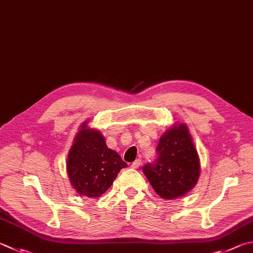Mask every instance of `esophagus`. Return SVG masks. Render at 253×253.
<instances>
[{"label":"esophagus","instance_id":"esophagus-1","mask_svg":"<svg viewBox=\"0 0 253 253\" xmlns=\"http://www.w3.org/2000/svg\"><path fill=\"white\" fill-rule=\"evenodd\" d=\"M140 164H141V159L138 158V159H136L135 162L131 164V167H132V168H138V167L140 166Z\"/></svg>","mask_w":253,"mask_h":253}]
</instances>
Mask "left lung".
Listing matches in <instances>:
<instances>
[{
	"label": "left lung",
	"instance_id": "8db88e82",
	"mask_svg": "<svg viewBox=\"0 0 253 253\" xmlns=\"http://www.w3.org/2000/svg\"><path fill=\"white\" fill-rule=\"evenodd\" d=\"M142 172L164 199H176L194 188L200 164L187 126L180 124L165 132L156 148L155 160L146 164Z\"/></svg>",
	"mask_w": 253,
	"mask_h": 253
}]
</instances>
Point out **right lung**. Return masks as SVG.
Here are the masks:
<instances>
[{"label":"right lung","mask_w":253,"mask_h":253,"mask_svg":"<svg viewBox=\"0 0 253 253\" xmlns=\"http://www.w3.org/2000/svg\"><path fill=\"white\" fill-rule=\"evenodd\" d=\"M126 167L121 156L108 148L103 135L83 124L67 158L68 178L75 190L82 196L97 198Z\"/></svg>","instance_id":"right-lung-1"}]
</instances>
